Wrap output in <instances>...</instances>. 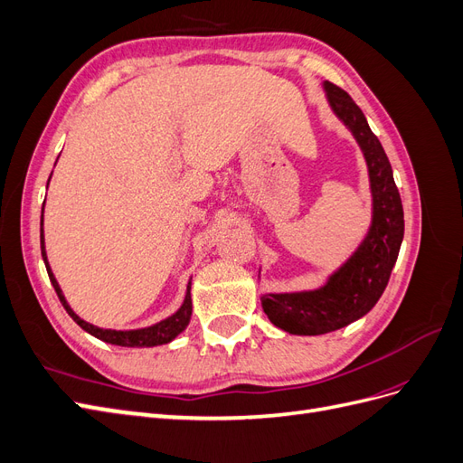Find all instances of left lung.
I'll list each match as a JSON object with an SVG mask.
<instances>
[{
    "label": "left lung",
    "mask_w": 463,
    "mask_h": 463,
    "mask_svg": "<svg viewBox=\"0 0 463 463\" xmlns=\"http://www.w3.org/2000/svg\"><path fill=\"white\" fill-rule=\"evenodd\" d=\"M325 92L332 111L352 131L365 156L373 220L365 240L325 286L311 291L264 293L260 298L262 309L274 326L299 335L334 332L367 315L386 289L403 240L402 199L381 141L352 96L328 80Z\"/></svg>",
    "instance_id": "left-lung-1"
}]
</instances>
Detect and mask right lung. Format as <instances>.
Returning a JSON list of instances; mask_svg holds the SVG:
<instances>
[{"instance_id": "right-lung-1", "label": "right lung", "mask_w": 463, "mask_h": 463, "mask_svg": "<svg viewBox=\"0 0 463 463\" xmlns=\"http://www.w3.org/2000/svg\"><path fill=\"white\" fill-rule=\"evenodd\" d=\"M52 177V175H50ZM50 181V179H48ZM42 222H44V204H42ZM40 222V226H42ZM40 249H42V259H44V264H46V270H48V276H50V282L55 289V293H58V298L61 301V305L65 307V311L69 313V317H71L77 325L92 334L94 338L102 340L106 344H114V345H123V347H152V345H162V344H167L172 342L175 335H179L181 332H184L189 325L191 320V313H193V303H191V282L187 286V293H185V299H184V305L179 307V309L172 315L167 317L160 322H156V325L152 326H146V328H137V330H111V328H98L94 325H90V322L82 320L71 307H69V303L65 301V296L63 291L58 284V279H55L50 264H48V257H46V247H44V230L40 228Z\"/></svg>"}]
</instances>
